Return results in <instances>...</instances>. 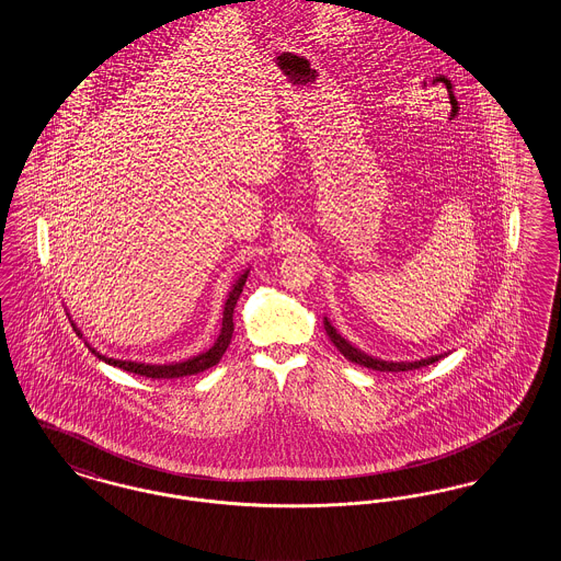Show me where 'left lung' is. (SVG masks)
I'll return each instance as SVG.
<instances>
[{
	"mask_svg": "<svg viewBox=\"0 0 561 561\" xmlns=\"http://www.w3.org/2000/svg\"><path fill=\"white\" fill-rule=\"evenodd\" d=\"M325 332H328V336L332 339V343L336 345V348L351 359V362H355V364H359V366H366V368H373V370H380V373H405V370H416V368H421V366H428V364H433V362H437L439 359V355H435V357H428V359H421V362H412V364H393V362H380V359H374L370 355H366V353H362V351H357L355 347H351L347 341L328 323L325 320Z\"/></svg>",
	"mask_w": 561,
	"mask_h": 561,
	"instance_id": "obj_1",
	"label": "left lung"
}]
</instances>
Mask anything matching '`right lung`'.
<instances>
[{
  "label": "right lung",
  "instance_id": "1",
  "mask_svg": "<svg viewBox=\"0 0 561 561\" xmlns=\"http://www.w3.org/2000/svg\"><path fill=\"white\" fill-rule=\"evenodd\" d=\"M245 277L248 273H243L238 284L233 286V290L229 294L227 302H225V311H222V330H220V336L218 341L214 343V347L193 359H187L183 364H170V366H149V364H138V362H122V359H113V357H105L101 353L99 359H105L111 366H117L126 373L140 374V376H147V378H181V376H191V374L204 373L208 368L216 366L222 357V353L229 347L231 343V336H233V309L238 305V298H240L241 290H243V284H245ZM94 353V351H92Z\"/></svg>",
  "mask_w": 561,
  "mask_h": 561
}]
</instances>
